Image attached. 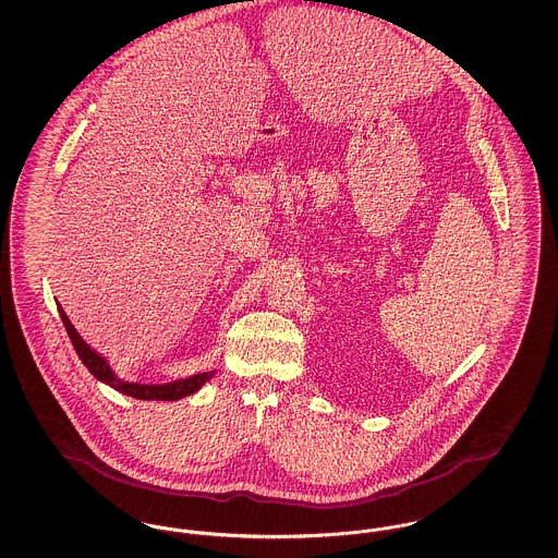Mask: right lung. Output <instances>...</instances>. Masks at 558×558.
I'll list each match as a JSON object with an SVG mask.
<instances>
[{"mask_svg": "<svg viewBox=\"0 0 558 558\" xmlns=\"http://www.w3.org/2000/svg\"><path fill=\"white\" fill-rule=\"evenodd\" d=\"M56 305H58L62 324H64V328L71 337V343L75 347L83 366L92 372L100 383H105V385L112 387L114 391H119L123 396L144 399V401H178V399L187 398V396H194L196 391H201L205 387V383H209L215 376V371H209L198 372V374H192L186 378H178V380H169V383H132V380H125L114 372V368L110 366V362L102 353H98L94 347L87 345L81 339L77 328L71 324V319L64 314V310L58 301H56Z\"/></svg>", "mask_w": 558, "mask_h": 558, "instance_id": "obj_1", "label": "right lung"}]
</instances>
